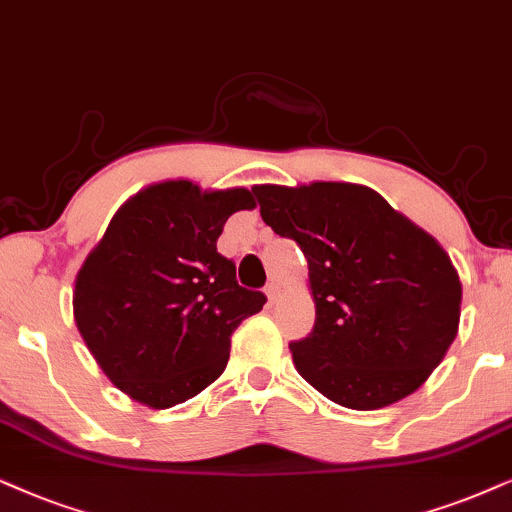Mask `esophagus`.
I'll list each match as a JSON object with an SVG mask.
<instances>
[{"label":"esophagus","instance_id":"34e87169","mask_svg":"<svg viewBox=\"0 0 512 512\" xmlns=\"http://www.w3.org/2000/svg\"><path fill=\"white\" fill-rule=\"evenodd\" d=\"M264 293H267V297H269V302L274 304V302H278V297H281V288H278V283H274L271 281L267 288H264Z\"/></svg>","mask_w":512,"mask_h":512}]
</instances>
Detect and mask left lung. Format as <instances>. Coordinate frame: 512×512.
Here are the masks:
<instances>
[{
  "instance_id": "left-lung-1",
  "label": "left lung",
  "mask_w": 512,
  "mask_h": 512,
  "mask_svg": "<svg viewBox=\"0 0 512 512\" xmlns=\"http://www.w3.org/2000/svg\"><path fill=\"white\" fill-rule=\"evenodd\" d=\"M260 215L309 264L314 328L290 342L297 373L335 404L375 411L418 390L461 321L442 245L373 189L347 181L252 186Z\"/></svg>"
}]
</instances>
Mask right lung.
<instances>
[{
	"label": "right lung",
	"instance_id": "1",
	"mask_svg": "<svg viewBox=\"0 0 512 512\" xmlns=\"http://www.w3.org/2000/svg\"><path fill=\"white\" fill-rule=\"evenodd\" d=\"M248 189L203 191L189 179L146 186L120 205L75 276L84 345L129 399L170 409L226 368L231 335L267 297L236 281L217 238Z\"/></svg>",
	"mask_w": 512,
	"mask_h": 512
}]
</instances>
